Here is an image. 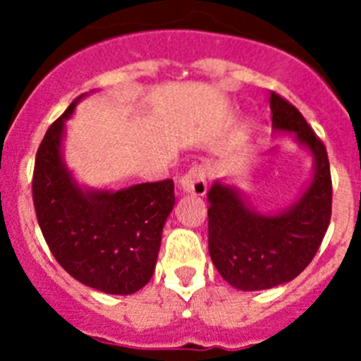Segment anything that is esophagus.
I'll return each instance as SVG.
<instances>
[{"label":"esophagus","mask_w":361,"mask_h":361,"mask_svg":"<svg viewBox=\"0 0 361 361\" xmlns=\"http://www.w3.org/2000/svg\"><path fill=\"white\" fill-rule=\"evenodd\" d=\"M180 190L188 195H204L208 190V183H206V170L202 166H195L191 168L183 178H180Z\"/></svg>","instance_id":"esophagus-1"}]
</instances>
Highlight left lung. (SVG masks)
Masks as SVG:
<instances>
[{"instance_id":"1","label":"left lung","mask_w":361,"mask_h":361,"mask_svg":"<svg viewBox=\"0 0 361 361\" xmlns=\"http://www.w3.org/2000/svg\"><path fill=\"white\" fill-rule=\"evenodd\" d=\"M269 108L273 132L291 133L296 145L311 153L312 173L298 199L275 213L257 212L237 184L224 178L212 184L209 257L220 276L240 291H262L296 279L317 255L331 220L333 186L324 142L275 92Z\"/></svg>"}]
</instances>
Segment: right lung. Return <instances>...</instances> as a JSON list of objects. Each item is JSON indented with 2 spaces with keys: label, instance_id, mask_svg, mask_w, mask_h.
Segmentation results:
<instances>
[{
  "label": "right lung",
  "instance_id": "obj_1",
  "mask_svg": "<svg viewBox=\"0 0 361 361\" xmlns=\"http://www.w3.org/2000/svg\"><path fill=\"white\" fill-rule=\"evenodd\" d=\"M79 95L44 133L32 195L39 228L70 276L106 295H132L152 279L162 228L175 206L173 180L123 190L81 186L65 161L66 121Z\"/></svg>",
  "mask_w": 361,
  "mask_h": 361
}]
</instances>
